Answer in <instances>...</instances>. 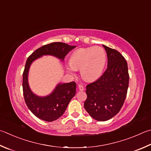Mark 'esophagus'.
<instances>
[{"label": "esophagus", "mask_w": 151, "mask_h": 151, "mask_svg": "<svg viewBox=\"0 0 151 151\" xmlns=\"http://www.w3.org/2000/svg\"><path fill=\"white\" fill-rule=\"evenodd\" d=\"M78 89L80 91H83L84 90V87L82 86V85H78Z\"/></svg>", "instance_id": "1"}]
</instances>
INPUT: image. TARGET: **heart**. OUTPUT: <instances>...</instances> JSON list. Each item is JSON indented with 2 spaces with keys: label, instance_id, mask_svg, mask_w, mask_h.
<instances>
[{
  "label": "heart",
  "instance_id": "1",
  "mask_svg": "<svg viewBox=\"0 0 151 151\" xmlns=\"http://www.w3.org/2000/svg\"><path fill=\"white\" fill-rule=\"evenodd\" d=\"M106 62V55L104 49L99 46L81 48L71 55L68 73L75 75V70L80 69L81 75L84 81H94L102 74Z\"/></svg>",
  "mask_w": 151,
  "mask_h": 151
}]
</instances>
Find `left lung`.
I'll return each mask as SVG.
<instances>
[{"mask_svg": "<svg viewBox=\"0 0 151 151\" xmlns=\"http://www.w3.org/2000/svg\"><path fill=\"white\" fill-rule=\"evenodd\" d=\"M108 57V67L97 81L86 86L87 99L84 107L93 119L105 122L120 111L129 86L127 63L116 49L103 45Z\"/></svg>", "mask_w": 151, "mask_h": 151, "instance_id": "left-lung-1", "label": "left lung"}]
</instances>
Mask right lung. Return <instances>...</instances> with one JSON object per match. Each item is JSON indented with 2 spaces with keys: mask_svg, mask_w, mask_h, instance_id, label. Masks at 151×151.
<instances>
[{
  "mask_svg": "<svg viewBox=\"0 0 151 151\" xmlns=\"http://www.w3.org/2000/svg\"><path fill=\"white\" fill-rule=\"evenodd\" d=\"M75 45L62 42H54L37 49L27 59L23 73V93L24 100L29 109L35 116L46 122H53L59 118L66 110L68 103L76 94L75 82L59 83L51 94L40 96L34 94L28 83L30 66L35 60L43 55H51L64 61L65 57Z\"/></svg>",
  "mask_w": 151,
  "mask_h": 151,
  "instance_id": "right-lung-1",
  "label": "right lung"
}]
</instances>
